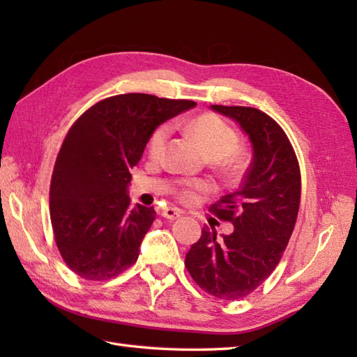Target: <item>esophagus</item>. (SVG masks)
<instances>
[{"label":"esophagus","instance_id":"34e87169","mask_svg":"<svg viewBox=\"0 0 357 357\" xmlns=\"http://www.w3.org/2000/svg\"><path fill=\"white\" fill-rule=\"evenodd\" d=\"M159 215L165 219H178L181 215H183V211L179 208H173V207H165L161 211H159Z\"/></svg>","mask_w":357,"mask_h":357}]
</instances>
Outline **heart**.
<instances>
[{
  "mask_svg": "<svg viewBox=\"0 0 357 357\" xmlns=\"http://www.w3.org/2000/svg\"><path fill=\"white\" fill-rule=\"evenodd\" d=\"M188 130H190L196 139L201 142L202 149L211 158L224 159L225 167L231 174H236L242 169L241 153H238L239 146V135L234 128L224 121L221 116L215 113H204V115L196 116L188 123ZM170 136V126L161 124L151 132L147 151L151 159H159L164 155V150ZM207 184L201 181H184L178 188L179 199L185 202H192L198 199V193L207 190Z\"/></svg>",
  "mask_w": 357,
  "mask_h": 357,
  "instance_id": "b5f03b06",
  "label": "heart"
}]
</instances>
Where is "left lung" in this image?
Wrapping results in <instances>:
<instances>
[{
  "label": "left lung",
  "instance_id": "8db88e82",
  "mask_svg": "<svg viewBox=\"0 0 357 357\" xmlns=\"http://www.w3.org/2000/svg\"><path fill=\"white\" fill-rule=\"evenodd\" d=\"M239 123L253 146L239 190L210 207L234 230L222 239L204 227L185 255V267L202 290L218 299L236 301L253 293L282 257L301 202V170L294 149L275 119L255 107L211 105Z\"/></svg>",
  "mask_w": 357,
  "mask_h": 357
}]
</instances>
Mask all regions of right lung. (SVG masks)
I'll use <instances>...</instances> for the list:
<instances>
[{
	"instance_id": "1",
	"label": "right lung",
	"mask_w": 357,
	"mask_h": 357,
	"mask_svg": "<svg viewBox=\"0 0 357 357\" xmlns=\"http://www.w3.org/2000/svg\"><path fill=\"white\" fill-rule=\"evenodd\" d=\"M188 100L147 93L105 98L67 132L50 181L56 247L75 275L107 280L133 265L156 211L130 207L127 185L151 132L195 107Z\"/></svg>"
}]
</instances>
